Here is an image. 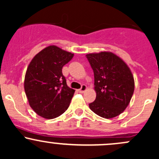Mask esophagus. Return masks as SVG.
Here are the masks:
<instances>
[{
  "label": "esophagus",
  "instance_id": "obj_1",
  "mask_svg": "<svg viewBox=\"0 0 159 159\" xmlns=\"http://www.w3.org/2000/svg\"><path fill=\"white\" fill-rule=\"evenodd\" d=\"M87 90V86L85 85V84H82V86H81V88L78 90V92L79 93H84V91Z\"/></svg>",
  "mask_w": 159,
  "mask_h": 159
}]
</instances>
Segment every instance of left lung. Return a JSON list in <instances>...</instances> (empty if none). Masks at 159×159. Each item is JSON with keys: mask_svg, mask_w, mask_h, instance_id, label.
I'll list each match as a JSON object with an SVG mask.
<instances>
[{"mask_svg": "<svg viewBox=\"0 0 159 159\" xmlns=\"http://www.w3.org/2000/svg\"><path fill=\"white\" fill-rule=\"evenodd\" d=\"M94 71L96 99L90 109L99 116L112 118L122 113L134 89L132 73L125 62L109 51L86 54Z\"/></svg>", "mask_w": 159, "mask_h": 159, "instance_id": "obj_1", "label": "left lung"}]
</instances>
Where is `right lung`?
Instances as JSON below:
<instances>
[{
    "instance_id": "right-lung-1",
    "label": "right lung",
    "mask_w": 159,
    "mask_h": 159,
    "mask_svg": "<svg viewBox=\"0 0 159 159\" xmlns=\"http://www.w3.org/2000/svg\"><path fill=\"white\" fill-rule=\"evenodd\" d=\"M73 56L72 53L50 45L30 62L24 86L30 108L39 116L55 118L69 107L75 91L67 85L62 68Z\"/></svg>"
}]
</instances>
